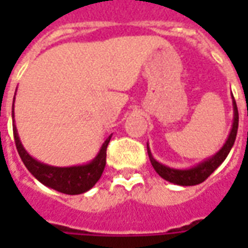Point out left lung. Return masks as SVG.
Masks as SVG:
<instances>
[{
  "instance_id": "left-lung-1",
  "label": "left lung",
  "mask_w": 248,
  "mask_h": 248,
  "mask_svg": "<svg viewBox=\"0 0 248 248\" xmlns=\"http://www.w3.org/2000/svg\"><path fill=\"white\" fill-rule=\"evenodd\" d=\"M231 98H232L234 117H232V126H231L227 140L224 142V145L214 155L203 159L202 162L197 163L195 166L188 167V169H175V167L166 166V165L156 161L155 158L153 156L149 143H147V154H149V158H150L151 165L154 167V170L158 172L159 177L163 178L167 182L174 183V185H178V186H195V185H199L203 181H206L223 163L224 159L229 155L230 150L234 146L236 133H238V122H239L238 108H236V102H235L232 94H231Z\"/></svg>"
}]
</instances>
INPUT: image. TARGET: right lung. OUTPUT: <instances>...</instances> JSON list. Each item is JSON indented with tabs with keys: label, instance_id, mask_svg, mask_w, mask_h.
Returning <instances> with one entry per match:
<instances>
[{
	"label": "right lung",
	"instance_id": "add662e5",
	"mask_svg": "<svg viewBox=\"0 0 248 248\" xmlns=\"http://www.w3.org/2000/svg\"><path fill=\"white\" fill-rule=\"evenodd\" d=\"M16 99V98H14ZM14 99H13V111H12V118H13V134L14 142L17 146L21 159L24 162L26 169L29 170L30 174L40 181L46 187H50L56 191L62 194H69V195H78L83 192L89 191L95 183L99 181L102 175L103 169L106 166V149L111 135L108 134L106 140H103L101 149L98 154L92 161L83 163V165H77V166L69 167H58L46 165L44 162L37 161L35 158L30 155L26 149L19 140L18 131L16 127V121H14Z\"/></svg>",
	"mask_w": 248,
	"mask_h": 248
}]
</instances>
